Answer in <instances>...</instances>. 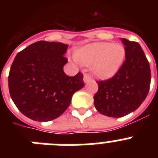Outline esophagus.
Masks as SVG:
<instances>
[{"label": "esophagus", "instance_id": "obj_1", "mask_svg": "<svg viewBox=\"0 0 158 158\" xmlns=\"http://www.w3.org/2000/svg\"><path fill=\"white\" fill-rule=\"evenodd\" d=\"M92 80V77L90 76H89L88 73H85L84 74V81L85 82V83H87V82H89V81Z\"/></svg>", "mask_w": 158, "mask_h": 158}]
</instances>
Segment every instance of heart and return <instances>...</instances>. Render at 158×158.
<instances>
[{
    "label": "heart",
    "mask_w": 158,
    "mask_h": 158,
    "mask_svg": "<svg viewBox=\"0 0 158 158\" xmlns=\"http://www.w3.org/2000/svg\"><path fill=\"white\" fill-rule=\"evenodd\" d=\"M126 50L119 43H96L79 49L73 60L77 63L92 65L95 76L107 79L116 73L122 66Z\"/></svg>",
    "instance_id": "1"
}]
</instances>
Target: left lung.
Segmentation results:
<instances>
[{"label": "left lung", "instance_id": "8db88e82", "mask_svg": "<svg viewBox=\"0 0 158 158\" xmlns=\"http://www.w3.org/2000/svg\"><path fill=\"white\" fill-rule=\"evenodd\" d=\"M125 46L126 60L111 78L97 81L98 91L94 95L96 110L106 116H125L142 104L150 90V63L137 42L121 39Z\"/></svg>", "mask_w": 158, "mask_h": 158}]
</instances>
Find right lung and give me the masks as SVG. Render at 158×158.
Masks as SVG:
<instances>
[{
  "mask_svg": "<svg viewBox=\"0 0 158 158\" xmlns=\"http://www.w3.org/2000/svg\"><path fill=\"white\" fill-rule=\"evenodd\" d=\"M68 45L39 41L16 54L8 74L11 98L25 116L39 122L58 118L67 109L73 93L85 86L83 74L69 77Z\"/></svg>",
  "mask_w": 158,
  "mask_h": 158,
  "instance_id": "1",
  "label": "right lung"
}]
</instances>
